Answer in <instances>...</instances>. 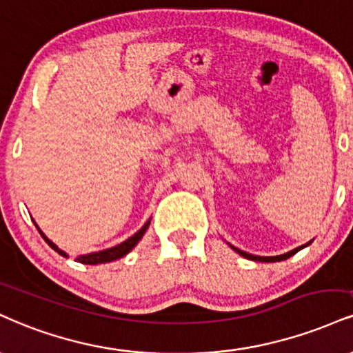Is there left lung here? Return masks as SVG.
<instances>
[{
	"label": "left lung",
	"instance_id": "obj_1",
	"mask_svg": "<svg viewBox=\"0 0 353 353\" xmlns=\"http://www.w3.org/2000/svg\"><path fill=\"white\" fill-rule=\"evenodd\" d=\"M307 245H309V243H307ZM307 245H305V246H307ZM232 248L235 250V252L239 253V254H241V256L248 258V260H253V261H263V263H273V261H283V260H288V258L292 256V254L298 253L299 250H303V248H304V245H303V246H298V248H294V250H292V252H288V253H284V254H279V256H256V254H250V253H246V252H241V250L235 248V246H232Z\"/></svg>",
	"mask_w": 353,
	"mask_h": 353
}]
</instances>
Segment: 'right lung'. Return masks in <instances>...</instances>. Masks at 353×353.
I'll use <instances>...</instances> for the list:
<instances>
[{"label":"right lung","mask_w":353,"mask_h":353,"mask_svg":"<svg viewBox=\"0 0 353 353\" xmlns=\"http://www.w3.org/2000/svg\"><path fill=\"white\" fill-rule=\"evenodd\" d=\"M36 227H37V225H36ZM148 227H150V222L144 223L141 230L136 232L134 235L131 236V239H128L126 241H123V243L117 245V246H113V248L103 250V252H97V253H90V254H82V256H79V258H77V261H79V263H83V265H100V263H110V261L118 260V258L125 256L126 253H130L131 250L134 248V245L138 243V241L143 239L144 232L148 230ZM37 228H39V227H37ZM39 233L42 235V239H44L46 241H48V245L50 246V248L55 250V252H57L59 254H62V256H67V254L63 253L62 250H59V246H57V245H54L52 241H50V240L48 239V236L44 235V233H42L41 230H39Z\"/></svg>","instance_id":"right-lung-1"}]
</instances>
